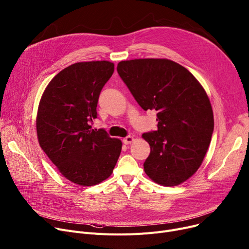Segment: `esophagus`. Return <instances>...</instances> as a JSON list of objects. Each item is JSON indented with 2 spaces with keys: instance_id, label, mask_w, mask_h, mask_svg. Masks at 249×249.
I'll use <instances>...</instances> for the list:
<instances>
[{
  "instance_id": "1",
  "label": "esophagus",
  "mask_w": 249,
  "mask_h": 249,
  "mask_svg": "<svg viewBox=\"0 0 249 249\" xmlns=\"http://www.w3.org/2000/svg\"><path fill=\"white\" fill-rule=\"evenodd\" d=\"M134 141V138L132 137V136H126L124 139H123V143L124 144H130L131 142H133Z\"/></svg>"
}]
</instances>
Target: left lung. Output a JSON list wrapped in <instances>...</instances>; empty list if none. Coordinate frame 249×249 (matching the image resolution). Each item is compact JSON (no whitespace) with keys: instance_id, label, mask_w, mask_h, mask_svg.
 <instances>
[{"instance_id":"8db88e82","label":"left lung","mask_w":249,"mask_h":249,"mask_svg":"<svg viewBox=\"0 0 249 249\" xmlns=\"http://www.w3.org/2000/svg\"><path fill=\"white\" fill-rule=\"evenodd\" d=\"M117 72L143 110L157 111V130L142 135L150 145L146 174L163 186L182 183L199 168L213 133L204 89L183 66L167 59L122 61Z\"/></svg>"}]
</instances>
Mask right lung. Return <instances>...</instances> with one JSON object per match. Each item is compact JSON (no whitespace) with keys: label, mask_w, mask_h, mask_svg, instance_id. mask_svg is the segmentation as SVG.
Returning <instances> with one entry per match:
<instances>
[{"label":"right lung","mask_w":249,"mask_h":249,"mask_svg":"<svg viewBox=\"0 0 249 249\" xmlns=\"http://www.w3.org/2000/svg\"><path fill=\"white\" fill-rule=\"evenodd\" d=\"M114 72L108 61L81 62L59 72L47 86L37 115V135L63 176L92 186L107 179L122 142L105 129H92L101 90Z\"/></svg>","instance_id":"add662e5"}]
</instances>
